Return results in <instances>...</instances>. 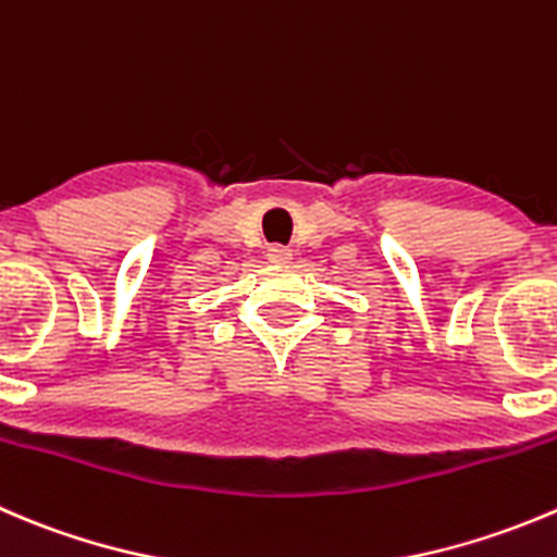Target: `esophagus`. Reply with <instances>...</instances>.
<instances>
[{
  "instance_id": "1",
  "label": "esophagus",
  "mask_w": 557,
  "mask_h": 557,
  "mask_svg": "<svg viewBox=\"0 0 557 557\" xmlns=\"http://www.w3.org/2000/svg\"><path fill=\"white\" fill-rule=\"evenodd\" d=\"M267 261L274 263V267H288V263L294 261V252H290L288 247L274 245V247H269V250H267Z\"/></svg>"
}]
</instances>
